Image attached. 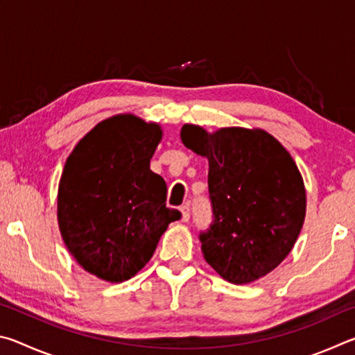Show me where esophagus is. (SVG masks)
I'll list each match as a JSON object with an SVG mask.
<instances>
[{"instance_id": "34e87169", "label": "esophagus", "mask_w": 355, "mask_h": 355, "mask_svg": "<svg viewBox=\"0 0 355 355\" xmlns=\"http://www.w3.org/2000/svg\"><path fill=\"white\" fill-rule=\"evenodd\" d=\"M180 211H182V220H183V222H188L189 218H191L189 205H183L182 208H180Z\"/></svg>"}]
</instances>
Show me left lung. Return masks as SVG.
Segmentation results:
<instances>
[{
    "label": "left lung",
    "mask_w": 355,
    "mask_h": 355,
    "mask_svg": "<svg viewBox=\"0 0 355 355\" xmlns=\"http://www.w3.org/2000/svg\"><path fill=\"white\" fill-rule=\"evenodd\" d=\"M182 141L209 164L213 220L199 233L207 263L236 285L271 272L291 252L305 218L304 182L290 153L261 130L208 135L184 125Z\"/></svg>",
    "instance_id": "obj_1"
}]
</instances>
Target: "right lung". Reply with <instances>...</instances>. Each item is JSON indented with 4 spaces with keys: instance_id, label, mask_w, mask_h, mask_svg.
I'll use <instances>...</instances> for the list:
<instances>
[{
    "instance_id": "right-lung-1",
    "label": "right lung",
    "mask_w": 355,
    "mask_h": 355,
    "mask_svg": "<svg viewBox=\"0 0 355 355\" xmlns=\"http://www.w3.org/2000/svg\"><path fill=\"white\" fill-rule=\"evenodd\" d=\"M158 125L131 116L103 120L65 161L58 220L75 260L106 282L128 280L152 258L167 225L182 218L166 207L167 186L150 171Z\"/></svg>"
}]
</instances>
